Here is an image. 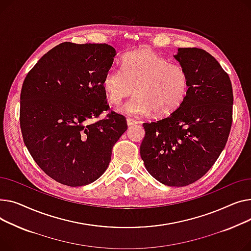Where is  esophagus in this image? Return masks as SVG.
I'll return each instance as SVG.
<instances>
[{"label": "esophagus", "mask_w": 251, "mask_h": 251, "mask_svg": "<svg viewBox=\"0 0 251 251\" xmlns=\"http://www.w3.org/2000/svg\"><path fill=\"white\" fill-rule=\"evenodd\" d=\"M126 124H127V126H130L137 125V124H138V122H137V121H135V120H132V119H126Z\"/></svg>", "instance_id": "obj_1"}]
</instances>
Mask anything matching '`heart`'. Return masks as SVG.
<instances>
[{
    "label": "heart",
    "mask_w": 251,
    "mask_h": 251,
    "mask_svg": "<svg viewBox=\"0 0 251 251\" xmlns=\"http://www.w3.org/2000/svg\"><path fill=\"white\" fill-rule=\"evenodd\" d=\"M189 86L186 71L178 65L170 64L157 53L139 50L126 53L122 69L112 67L102 79V88L107 100L120 103L132 93L136 95L119 107L126 114L169 115L184 101Z\"/></svg>",
    "instance_id": "1"
}]
</instances>
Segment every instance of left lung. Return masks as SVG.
<instances>
[{"instance_id": "left-lung-1", "label": "left lung", "mask_w": 251, "mask_h": 251, "mask_svg": "<svg viewBox=\"0 0 251 251\" xmlns=\"http://www.w3.org/2000/svg\"><path fill=\"white\" fill-rule=\"evenodd\" d=\"M189 78L187 95L169 116L145 123L140 153L159 182L185 186L207 173L225 148L232 126L233 91L216 58L197 48L173 55Z\"/></svg>"}]
</instances>
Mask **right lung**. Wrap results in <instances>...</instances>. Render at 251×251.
Instances as JSON below:
<instances>
[{"label": "right lung", "mask_w": 251, "mask_h": 251, "mask_svg": "<svg viewBox=\"0 0 251 251\" xmlns=\"http://www.w3.org/2000/svg\"><path fill=\"white\" fill-rule=\"evenodd\" d=\"M115 50L106 43L64 42L27 74L20 95L23 141L36 164L69 186L92 183L107 169L112 147L126 130L125 116L108 110L102 79Z\"/></svg>", "instance_id": "obj_1"}]
</instances>
